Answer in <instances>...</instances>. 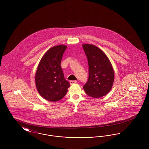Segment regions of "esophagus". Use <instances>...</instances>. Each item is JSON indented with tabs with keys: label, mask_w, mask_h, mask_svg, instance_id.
Returning <instances> with one entry per match:
<instances>
[{
	"label": "esophagus",
	"mask_w": 149,
	"mask_h": 149,
	"mask_svg": "<svg viewBox=\"0 0 149 149\" xmlns=\"http://www.w3.org/2000/svg\"><path fill=\"white\" fill-rule=\"evenodd\" d=\"M77 82V80H71V81H70V85H72V84H75Z\"/></svg>",
	"instance_id": "34e87169"
}]
</instances>
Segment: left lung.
Masks as SVG:
<instances>
[{
    "mask_svg": "<svg viewBox=\"0 0 149 149\" xmlns=\"http://www.w3.org/2000/svg\"><path fill=\"white\" fill-rule=\"evenodd\" d=\"M89 66V76L83 86L86 94L93 98L102 97L111 91L114 78L112 66L106 54L97 46L83 45Z\"/></svg>",
    "mask_w": 149,
    "mask_h": 149,
    "instance_id": "1",
    "label": "left lung"
}]
</instances>
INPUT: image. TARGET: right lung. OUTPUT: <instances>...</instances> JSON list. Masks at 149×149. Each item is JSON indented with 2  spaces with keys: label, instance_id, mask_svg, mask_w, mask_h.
Masks as SVG:
<instances>
[{
  "label": "right lung",
  "instance_id": "add662e5",
  "mask_svg": "<svg viewBox=\"0 0 149 149\" xmlns=\"http://www.w3.org/2000/svg\"><path fill=\"white\" fill-rule=\"evenodd\" d=\"M66 46L58 45L48 50L41 58L36 73V85L43 98L56 102L64 98L70 86L65 80L61 61Z\"/></svg>",
  "mask_w": 149,
  "mask_h": 149
}]
</instances>
